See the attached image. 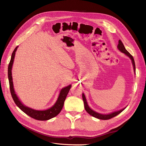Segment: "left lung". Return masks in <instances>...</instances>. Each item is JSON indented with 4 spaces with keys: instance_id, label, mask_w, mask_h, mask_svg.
Listing matches in <instances>:
<instances>
[{
    "instance_id": "obj_1",
    "label": "left lung",
    "mask_w": 146,
    "mask_h": 146,
    "mask_svg": "<svg viewBox=\"0 0 146 146\" xmlns=\"http://www.w3.org/2000/svg\"><path fill=\"white\" fill-rule=\"evenodd\" d=\"M117 48L123 53L125 54L127 56H128V57L131 59V61H132V64H133V68H134V72H135V71H136V66H135V62H134V58L133 57V56L126 50V49L125 48L124 45H123V44L122 43V42L121 41V40H119V44H118V46H117ZM82 99H83V101H84V107H85V109L86 110V111L88 112V113L91 115V116H92L93 117H95L96 118H98L99 119H101V120H108V119H110L112 117H113L116 116H117V115H119V113H120L121 112L124 110L125 109V108H123L120 110H118V111H114V112H112V113H109V114H107V115H104V114H100V113H97V112L95 111L94 110H92L89 107L88 104H87V102H86V98L85 96V95L84 94H82Z\"/></svg>"
}]
</instances>
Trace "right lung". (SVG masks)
<instances>
[{"label": "right lung", "instance_id": "right-lung-1", "mask_svg": "<svg viewBox=\"0 0 146 146\" xmlns=\"http://www.w3.org/2000/svg\"><path fill=\"white\" fill-rule=\"evenodd\" d=\"M17 47L18 46H17L15 48L13 52H12V57H11V60L10 61L9 64L8 66V78H9V81L10 91L14 102H15L16 105L22 111L25 112L26 115H27L28 116H30L31 117L35 119H36L38 120H47L52 117H55L60 113V112L61 111V110L63 108L64 101L66 99L67 95H68L70 91V89L71 87V85H70L65 88H63L61 89L57 102H55L54 106H52L51 108L47 110H35L31 108H28L22 104V103L20 102V100L19 99L18 97L17 96L16 94H15L14 88H13L12 76V65H13V63L15 58V53Z\"/></svg>", "mask_w": 146, "mask_h": 146}]
</instances>
